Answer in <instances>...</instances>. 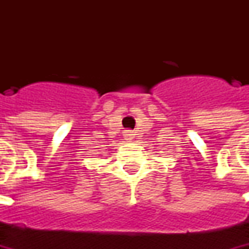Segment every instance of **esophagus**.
<instances>
[{
    "instance_id": "1",
    "label": "esophagus",
    "mask_w": 249,
    "mask_h": 249,
    "mask_svg": "<svg viewBox=\"0 0 249 249\" xmlns=\"http://www.w3.org/2000/svg\"><path fill=\"white\" fill-rule=\"evenodd\" d=\"M124 136L128 139V140H129V139H132V136H133V132H132V130H125Z\"/></svg>"
}]
</instances>
